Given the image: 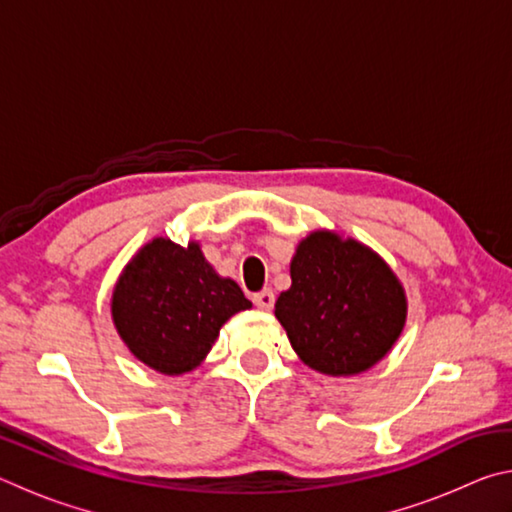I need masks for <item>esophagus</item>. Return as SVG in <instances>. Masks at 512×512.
Here are the masks:
<instances>
[{"label":"esophagus","mask_w":512,"mask_h":512,"mask_svg":"<svg viewBox=\"0 0 512 512\" xmlns=\"http://www.w3.org/2000/svg\"><path fill=\"white\" fill-rule=\"evenodd\" d=\"M253 302L262 311H271L273 305H275V293L271 289L259 291V293H255V296H253Z\"/></svg>","instance_id":"1"}]
</instances>
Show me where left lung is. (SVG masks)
Segmentation results:
<instances>
[{
  "label": "left lung",
  "instance_id": "left-lung-1",
  "mask_svg": "<svg viewBox=\"0 0 512 512\" xmlns=\"http://www.w3.org/2000/svg\"><path fill=\"white\" fill-rule=\"evenodd\" d=\"M298 357L323 375L375 366L400 339L406 296L397 275L368 246L316 230L291 259V289L275 302Z\"/></svg>",
  "mask_w": 512,
  "mask_h": 512
}]
</instances>
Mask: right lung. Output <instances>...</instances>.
Instances as JSON below:
<instances>
[{"mask_svg":"<svg viewBox=\"0 0 512 512\" xmlns=\"http://www.w3.org/2000/svg\"><path fill=\"white\" fill-rule=\"evenodd\" d=\"M253 307L239 284L207 264L196 241L183 248L155 237L112 291V320L137 359L162 375L194 370L225 320Z\"/></svg>","mask_w":512,"mask_h":512,"instance_id":"right-lung-1","label":"right lung"}]
</instances>
